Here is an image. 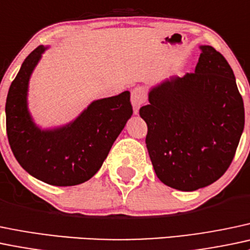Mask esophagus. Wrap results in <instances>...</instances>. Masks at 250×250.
I'll list each match as a JSON object with an SVG mask.
<instances>
[{
    "instance_id": "esophagus-1",
    "label": "esophagus",
    "mask_w": 250,
    "mask_h": 250,
    "mask_svg": "<svg viewBox=\"0 0 250 250\" xmlns=\"http://www.w3.org/2000/svg\"><path fill=\"white\" fill-rule=\"evenodd\" d=\"M130 101H132V105L134 109V114H138L140 106L146 102V90L141 86L133 88L132 91V97H130Z\"/></svg>"
}]
</instances>
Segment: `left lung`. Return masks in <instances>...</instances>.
I'll list each match as a JSON object with an SVG mask.
<instances>
[{
    "instance_id": "left-lung-1",
    "label": "left lung",
    "mask_w": 250,
    "mask_h": 250,
    "mask_svg": "<svg viewBox=\"0 0 250 250\" xmlns=\"http://www.w3.org/2000/svg\"><path fill=\"white\" fill-rule=\"evenodd\" d=\"M200 49L195 72L152 88L149 104L139 111L157 176L185 191L224 175L244 128L243 99L230 64L213 46Z\"/></svg>"
}]
</instances>
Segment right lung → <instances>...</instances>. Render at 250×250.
<instances>
[{"label": "right lung", "instance_id": "right-lung-1", "mask_svg": "<svg viewBox=\"0 0 250 250\" xmlns=\"http://www.w3.org/2000/svg\"><path fill=\"white\" fill-rule=\"evenodd\" d=\"M44 50L38 46L26 57L8 91V141L19 164L33 177L59 187L77 186L101 169L132 116L130 93L94 101L74 122L41 130L28 114L26 99L28 80Z\"/></svg>", "mask_w": 250, "mask_h": 250}]
</instances>
